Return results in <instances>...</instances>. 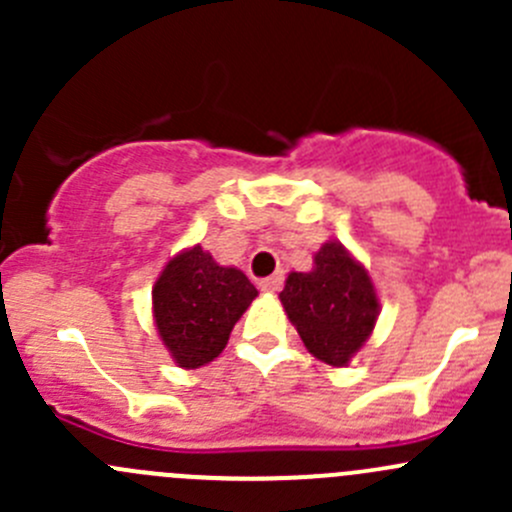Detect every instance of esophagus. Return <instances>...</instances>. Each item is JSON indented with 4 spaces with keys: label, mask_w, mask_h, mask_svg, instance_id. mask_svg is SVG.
<instances>
[{
    "label": "esophagus",
    "mask_w": 512,
    "mask_h": 512,
    "mask_svg": "<svg viewBox=\"0 0 512 512\" xmlns=\"http://www.w3.org/2000/svg\"><path fill=\"white\" fill-rule=\"evenodd\" d=\"M282 282H285V275H282V272H277V275L265 277V280L260 282V289L262 292H277V289L282 287Z\"/></svg>",
    "instance_id": "obj_1"
}]
</instances>
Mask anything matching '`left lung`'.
<instances>
[{
    "instance_id": "left-lung-1",
    "label": "left lung",
    "mask_w": 512,
    "mask_h": 512,
    "mask_svg": "<svg viewBox=\"0 0 512 512\" xmlns=\"http://www.w3.org/2000/svg\"><path fill=\"white\" fill-rule=\"evenodd\" d=\"M280 302L309 354L329 366H347L379 317L374 282L342 242H324L309 272H289Z\"/></svg>"
}]
</instances>
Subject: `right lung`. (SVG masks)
I'll list each match as a JSON object with an SVG mask.
<instances>
[{
	"label": "right lung",
	"instance_id": "obj_1",
	"mask_svg": "<svg viewBox=\"0 0 512 512\" xmlns=\"http://www.w3.org/2000/svg\"><path fill=\"white\" fill-rule=\"evenodd\" d=\"M257 289L235 267H223L195 245L178 252L153 285L158 337L183 369L210 364L225 349L232 327Z\"/></svg>",
	"mask_w": 512,
	"mask_h": 512
}]
</instances>
